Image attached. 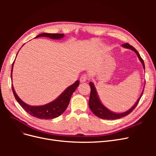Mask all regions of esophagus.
<instances>
[{"label": "esophagus", "mask_w": 156, "mask_h": 156, "mask_svg": "<svg viewBox=\"0 0 156 156\" xmlns=\"http://www.w3.org/2000/svg\"><path fill=\"white\" fill-rule=\"evenodd\" d=\"M88 75L84 74L81 77V78H80V81H81V82H84V81H86L87 80H88Z\"/></svg>", "instance_id": "obj_1"}]
</instances>
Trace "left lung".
Listing matches in <instances>:
<instances>
[{
  "mask_svg": "<svg viewBox=\"0 0 156 156\" xmlns=\"http://www.w3.org/2000/svg\"><path fill=\"white\" fill-rule=\"evenodd\" d=\"M122 46L124 47V48H126L131 49V50L135 51L136 54L137 55L141 61V62H142L144 69H145L144 61H143V58L140 57V56L139 53H138V51H136L133 46L129 45L127 43L122 44ZM89 84H90V88H91L90 95V99H89V102H88L90 108V110L92 111V112L94 115L102 119L116 120V119H120V118H122V117L128 115L129 113H131L132 111H133V109H135V108L136 107V105H138L141 96H143V92L142 93V95H141V96L139 98V100H137V101L136 102L134 106L132 107L129 110H128L126 112H122V113H115V112H113L108 110V108H107L101 103V101H100V99H99V98L98 96L97 92L96 90V88H95V87H94V84L92 82H90Z\"/></svg>",
  "mask_w": 156,
  "mask_h": 156,
  "instance_id": "left-lung-1",
  "label": "left lung"
}]
</instances>
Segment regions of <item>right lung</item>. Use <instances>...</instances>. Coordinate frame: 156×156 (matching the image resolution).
<instances>
[{
  "label": "right lung",
  "mask_w": 156,
  "mask_h": 156,
  "mask_svg": "<svg viewBox=\"0 0 156 156\" xmlns=\"http://www.w3.org/2000/svg\"><path fill=\"white\" fill-rule=\"evenodd\" d=\"M64 34H49V33H43L37 36L36 37H48L51 39H60L64 37ZM14 62L12 64V72H11V78L12 74V69ZM79 84V81H77L75 83L67 88L65 90L60 94V96L56 98L55 100L52 101L48 104L42 106H31L26 104L23 102L21 99L18 97L17 94L16 93L13 85L12 84V88L13 93V95L16 99L17 101L20 103V105L24 108L25 111L29 113L31 116L40 119H53L61 115L66 109L70 101V98L72 97V94L76 90Z\"/></svg>",
  "instance_id": "right-lung-1"
}]
</instances>
